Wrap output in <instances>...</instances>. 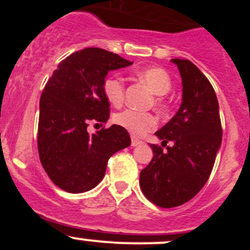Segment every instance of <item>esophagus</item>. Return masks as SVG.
Wrapping results in <instances>:
<instances>
[{
  "label": "esophagus",
  "instance_id": "obj_1",
  "mask_svg": "<svg viewBox=\"0 0 250 250\" xmlns=\"http://www.w3.org/2000/svg\"><path fill=\"white\" fill-rule=\"evenodd\" d=\"M142 143L143 142L141 141V140H139L137 137H135V136L131 137V147H136V146L142 145Z\"/></svg>",
  "mask_w": 250,
  "mask_h": 250
}]
</instances>
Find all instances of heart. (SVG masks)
<instances>
[{
	"label": "heart",
	"instance_id": "obj_1",
	"mask_svg": "<svg viewBox=\"0 0 250 250\" xmlns=\"http://www.w3.org/2000/svg\"><path fill=\"white\" fill-rule=\"evenodd\" d=\"M137 79L157 96H163L170 90L171 80L169 74L162 68L149 67L136 71ZM103 93L110 104L120 107L125 100V83L117 76H109L103 83ZM156 105L163 108L161 99H156ZM114 121L120 127L127 129L129 133L141 136L156 125V117L150 113L125 109L116 114Z\"/></svg>",
	"mask_w": 250,
	"mask_h": 250
}]
</instances>
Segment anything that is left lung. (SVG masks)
<instances>
[{
	"label": "left lung",
	"instance_id": "1",
	"mask_svg": "<svg viewBox=\"0 0 250 250\" xmlns=\"http://www.w3.org/2000/svg\"><path fill=\"white\" fill-rule=\"evenodd\" d=\"M182 80V102L176 114L155 133L163 151L151 145L153 160L142 169L140 186L148 200L171 208L191 200L214 167L222 141L219 102L213 85L193 62L173 59Z\"/></svg>",
	"mask_w": 250,
	"mask_h": 250
}]
</instances>
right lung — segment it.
Listing matches in <instances>:
<instances>
[{
  "label": "right lung",
  "instance_id": "right-lung-1",
  "mask_svg": "<svg viewBox=\"0 0 250 250\" xmlns=\"http://www.w3.org/2000/svg\"><path fill=\"white\" fill-rule=\"evenodd\" d=\"M133 64L117 54L85 48L60 62L40 99L37 147L50 180L68 193L95 188L109 157L130 146L117 125L89 134L90 122L105 123L109 102L103 93L108 73Z\"/></svg>",
  "mask_w": 250,
  "mask_h": 250
}]
</instances>
